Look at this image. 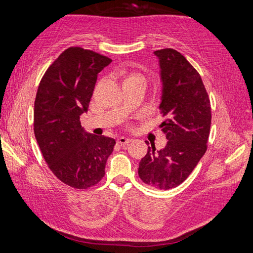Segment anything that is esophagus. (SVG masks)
<instances>
[{"label":"esophagus","mask_w":253,"mask_h":253,"mask_svg":"<svg viewBox=\"0 0 253 253\" xmlns=\"http://www.w3.org/2000/svg\"><path fill=\"white\" fill-rule=\"evenodd\" d=\"M131 142V139H127L126 136H120L118 139V143L121 144V146H126V144L130 143Z\"/></svg>","instance_id":"obj_1"}]
</instances>
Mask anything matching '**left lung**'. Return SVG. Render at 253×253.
Wrapping results in <instances>:
<instances>
[{
  "label": "left lung",
  "instance_id": "8db88e82",
  "mask_svg": "<svg viewBox=\"0 0 253 253\" xmlns=\"http://www.w3.org/2000/svg\"><path fill=\"white\" fill-rule=\"evenodd\" d=\"M154 55L159 63V109L166 118L159 127L168 142L160 150L148 147L138 173L150 187L170 189L183 183L205 154L211 105L200 74L180 52L166 48Z\"/></svg>",
  "mask_w": 253,
  "mask_h": 253
}]
</instances>
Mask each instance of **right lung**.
<instances>
[{"mask_svg":"<svg viewBox=\"0 0 253 253\" xmlns=\"http://www.w3.org/2000/svg\"><path fill=\"white\" fill-rule=\"evenodd\" d=\"M110 58L70 47L41 80L35 101V135L55 176L66 185L86 189L104 177L115 140L88 133L80 118L87 113L98 73Z\"/></svg>","mask_w":253,"mask_h":253,"instance_id":"obj_1","label":"right lung"}]
</instances>
